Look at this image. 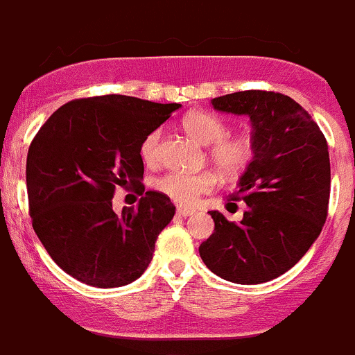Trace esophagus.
I'll use <instances>...</instances> for the list:
<instances>
[{
    "label": "esophagus",
    "instance_id": "esophagus-1",
    "mask_svg": "<svg viewBox=\"0 0 355 355\" xmlns=\"http://www.w3.org/2000/svg\"><path fill=\"white\" fill-rule=\"evenodd\" d=\"M193 209H190V207H177V214L178 216H182V218H187V216H192L193 214Z\"/></svg>",
    "mask_w": 355,
    "mask_h": 355
}]
</instances>
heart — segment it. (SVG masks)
Segmentation results:
<instances>
[{"label":"heart","mask_w":355,"mask_h":355,"mask_svg":"<svg viewBox=\"0 0 355 355\" xmlns=\"http://www.w3.org/2000/svg\"><path fill=\"white\" fill-rule=\"evenodd\" d=\"M184 129L190 137L200 144H212L209 149L212 163L223 173L234 175L243 171L252 163L257 153L255 137L243 132L236 136H227V125L225 121L211 112H192L184 119ZM141 159L146 165H158L162 159V130L155 129L143 139L139 148ZM216 185V177L209 171L189 173V171H168L156 178L155 189L163 196L170 197L182 206H192L199 200L202 193L212 190Z\"/></svg>","instance_id":"1"}]
</instances>
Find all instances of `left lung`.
<instances>
[{
    "instance_id": "obj_1",
    "label": "left lung",
    "mask_w": 355,
    "mask_h": 355,
    "mask_svg": "<svg viewBox=\"0 0 355 355\" xmlns=\"http://www.w3.org/2000/svg\"><path fill=\"white\" fill-rule=\"evenodd\" d=\"M219 112L248 115L255 158L233 199L245 200L240 223L209 211L214 233L199 246L209 270L234 284H262L296 266L327 221L330 156L318 124L291 96L262 89L211 100Z\"/></svg>"
}]
</instances>
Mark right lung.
<instances>
[{"instance_id": "obj_1", "label": "right lung", "mask_w": 355, "mask_h": 355, "mask_svg": "<svg viewBox=\"0 0 355 355\" xmlns=\"http://www.w3.org/2000/svg\"><path fill=\"white\" fill-rule=\"evenodd\" d=\"M125 95L73 100L47 119L27 155L32 226L51 259L80 282L110 289L143 275L163 227L173 219L170 197L141 184L139 148L180 109ZM143 195L121 216L114 189Z\"/></svg>"}]
</instances>
